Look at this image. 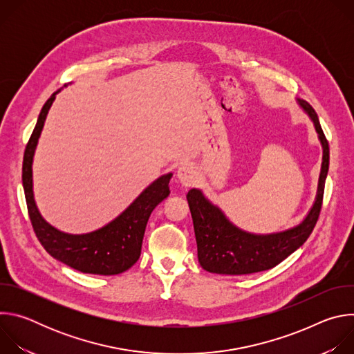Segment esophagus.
Here are the masks:
<instances>
[{
    "label": "esophagus",
    "mask_w": 354,
    "mask_h": 354,
    "mask_svg": "<svg viewBox=\"0 0 354 354\" xmlns=\"http://www.w3.org/2000/svg\"><path fill=\"white\" fill-rule=\"evenodd\" d=\"M197 176H198V174L196 171V167L192 164H183L178 169V178H179L180 183L186 187L193 186L197 182Z\"/></svg>",
    "instance_id": "34e87169"
}]
</instances>
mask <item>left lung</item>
<instances>
[{"label": "left lung", "instance_id": "obj_1", "mask_svg": "<svg viewBox=\"0 0 354 354\" xmlns=\"http://www.w3.org/2000/svg\"><path fill=\"white\" fill-rule=\"evenodd\" d=\"M297 100L314 122L324 148L318 193L311 212L304 221L294 228L268 235H255L231 224L223 212L212 205L198 189L189 190L186 198L197 242V258L205 270L232 276L269 270L290 257L311 235L322 207L325 179L329 169V144L317 112L306 100Z\"/></svg>", "mask_w": 354, "mask_h": 354}]
</instances>
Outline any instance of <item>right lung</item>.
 <instances>
[{"instance_id": "add662e5", "label": "right lung", "mask_w": 354, "mask_h": 354, "mask_svg": "<svg viewBox=\"0 0 354 354\" xmlns=\"http://www.w3.org/2000/svg\"><path fill=\"white\" fill-rule=\"evenodd\" d=\"M57 92L43 105L24 154L22 183L33 231L50 255L78 272L100 276L123 273L140 258L147 221L153 210L169 196L168 185L172 174L162 175L154 180L119 217L93 232L71 235L46 223L33 198L32 162L47 112Z\"/></svg>"}]
</instances>
